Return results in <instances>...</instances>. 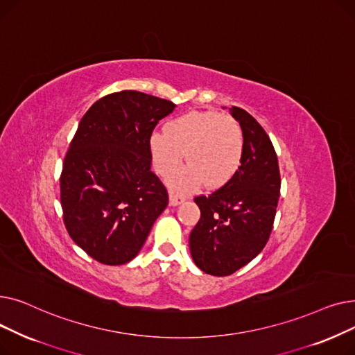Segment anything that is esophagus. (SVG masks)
I'll return each instance as SVG.
<instances>
[{
  "instance_id": "esophagus-1",
  "label": "esophagus",
  "mask_w": 355,
  "mask_h": 355,
  "mask_svg": "<svg viewBox=\"0 0 355 355\" xmlns=\"http://www.w3.org/2000/svg\"><path fill=\"white\" fill-rule=\"evenodd\" d=\"M184 200H185V197L178 196V194L173 193V191L170 193V206H178V204H181Z\"/></svg>"
}]
</instances>
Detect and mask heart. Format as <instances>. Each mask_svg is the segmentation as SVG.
Masks as SVG:
<instances>
[{
	"label": "heart",
	"instance_id": "heart-1",
	"mask_svg": "<svg viewBox=\"0 0 355 355\" xmlns=\"http://www.w3.org/2000/svg\"><path fill=\"white\" fill-rule=\"evenodd\" d=\"M153 164L161 175H170L185 153L189 165L174 173L175 190L191 191L204 182L209 189L227 184L239 171L245 153V138L239 122L214 110H191L173 119L166 130L149 138Z\"/></svg>",
	"mask_w": 355,
	"mask_h": 355
}]
</instances>
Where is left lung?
<instances>
[{
	"instance_id": "left-lung-1",
	"label": "left lung",
	"mask_w": 355,
	"mask_h": 355,
	"mask_svg": "<svg viewBox=\"0 0 355 355\" xmlns=\"http://www.w3.org/2000/svg\"><path fill=\"white\" fill-rule=\"evenodd\" d=\"M245 138L234 177L211 194L194 198L201 217L190 234L194 263L209 275L229 276L266 246L281 194L275 148L265 129L245 109L230 107Z\"/></svg>"
}]
</instances>
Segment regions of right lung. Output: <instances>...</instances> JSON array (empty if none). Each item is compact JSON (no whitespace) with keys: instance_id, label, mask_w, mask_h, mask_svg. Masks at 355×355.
<instances>
[{"instance_id":"obj_1","label":"right lung","mask_w":355,"mask_h":355,"mask_svg":"<svg viewBox=\"0 0 355 355\" xmlns=\"http://www.w3.org/2000/svg\"><path fill=\"white\" fill-rule=\"evenodd\" d=\"M175 105L137 90L110 93L79 122L60 175L69 236L103 265H125L144 246L168 193L151 171L149 138Z\"/></svg>"}]
</instances>
